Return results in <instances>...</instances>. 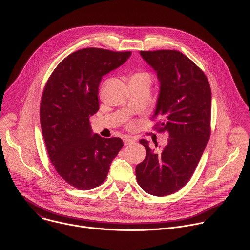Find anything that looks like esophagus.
I'll return each mask as SVG.
<instances>
[{
    "mask_svg": "<svg viewBox=\"0 0 250 250\" xmlns=\"http://www.w3.org/2000/svg\"><path fill=\"white\" fill-rule=\"evenodd\" d=\"M133 141H134V139H133L132 137H128V136H125V137L124 138V144H125V146L130 145V144H132Z\"/></svg>",
    "mask_w": 250,
    "mask_h": 250,
    "instance_id": "1",
    "label": "esophagus"
}]
</instances>
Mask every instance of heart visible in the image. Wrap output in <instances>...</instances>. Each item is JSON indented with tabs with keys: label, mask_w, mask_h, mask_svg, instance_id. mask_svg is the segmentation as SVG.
<instances>
[{
	"label": "heart",
	"mask_w": 250,
	"mask_h": 250,
	"mask_svg": "<svg viewBox=\"0 0 250 250\" xmlns=\"http://www.w3.org/2000/svg\"><path fill=\"white\" fill-rule=\"evenodd\" d=\"M138 75H145V76H147V75H146V74H138Z\"/></svg>",
	"instance_id": "heart-1"
}]
</instances>
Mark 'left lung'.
Listing matches in <instances>:
<instances>
[{
	"instance_id": "8db88e82",
	"label": "left lung",
	"mask_w": 250,
	"mask_h": 250,
	"mask_svg": "<svg viewBox=\"0 0 250 250\" xmlns=\"http://www.w3.org/2000/svg\"><path fill=\"white\" fill-rule=\"evenodd\" d=\"M157 74L160 84L153 118L167 146L153 151L146 139L145 160L135 168L138 185L146 193L163 197L183 188L192 177L210 134L211 92L203 71L177 50L140 51ZM157 146V144H156Z\"/></svg>"
}]
</instances>
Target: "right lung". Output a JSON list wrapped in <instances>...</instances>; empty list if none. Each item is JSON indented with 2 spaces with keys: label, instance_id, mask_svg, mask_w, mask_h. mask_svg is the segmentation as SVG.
Returning <instances> with one entry per match:
<instances>
[{
  "label": "right lung",
  "instance_id": "right-lung-1",
  "mask_svg": "<svg viewBox=\"0 0 250 250\" xmlns=\"http://www.w3.org/2000/svg\"><path fill=\"white\" fill-rule=\"evenodd\" d=\"M130 51L83 48L64 58L50 75L42 97L41 125L57 173L79 190L100 186L124 142L93 133L90 117L99 110L104 75L123 65Z\"/></svg>",
  "mask_w": 250,
  "mask_h": 250
}]
</instances>
